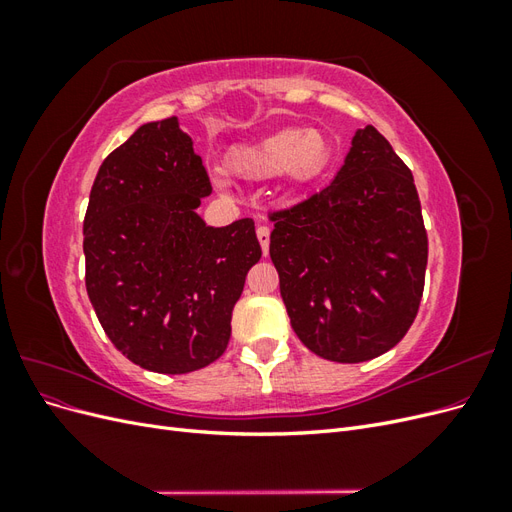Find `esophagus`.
Masks as SVG:
<instances>
[{
  "instance_id": "esophagus-1",
  "label": "esophagus",
  "mask_w": 512,
  "mask_h": 512,
  "mask_svg": "<svg viewBox=\"0 0 512 512\" xmlns=\"http://www.w3.org/2000/svg\"><path fill=\"white\" fill-rule=\"evenodd\" d=\"M269 235H271V230L267 228V226H258L256 228V237H258V241H260V247H262V254H269Z\"/></svg>"
}]
</instances>
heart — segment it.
<instances>
[{"label": "heart", "instance_id": "b5f03b06", "mask_svg": "<svg viewBox=\"0 0 512 512\" xmlns=\"http://www.w3.org/2000/svg\"><path fill=\"white\" fill-rule=\"evenodd\" d=\"M329 162V138L320 130L284 128L252 145L237 147L228 156V168L241 179L260 181L286 173L294 181L316 177ZM215 183L224 188L222 177Z\"/></svg>", "mask_w": 512, "mask_h": 512}]
</instances>
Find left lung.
<instances>
[{
  "label": "left lung",
  "mask_w": 512,
  "mask_h": 512,
  "mask_svg": "<svg viewBox=\"0 0 512 512\" xmlns=\"http://www.w3.org/2000/svg\"><path fill=\"white\" fill-rule=\"evenodd\" d=\"M271 222L282 299L309 350L363 363L401 342L423 297L427 232L410 168L374 126L356 130L327 188Z\"/></svg>",
  "instance_id": "1"
}]
</instances>
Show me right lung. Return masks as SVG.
<instances>
[{
    "instance_id": "right-lung-1",
    "label": "right lung",
    "mask_w": 512,
    "mask_h": 512,
    "mask_svg": "<svg viewBox=\"0 0 512 512\" xmlns=\"http://www.w3.org/2000/svg\"><path fill=\"white\" fill-rule=\"evenodd\" d=\"M203 160L177 117L102 162L83 222L85 286L104 333L143 369L190 374L224 354L232 307L262 256L254 220L207 226Z\"/></svg>"
}]
</instances>
